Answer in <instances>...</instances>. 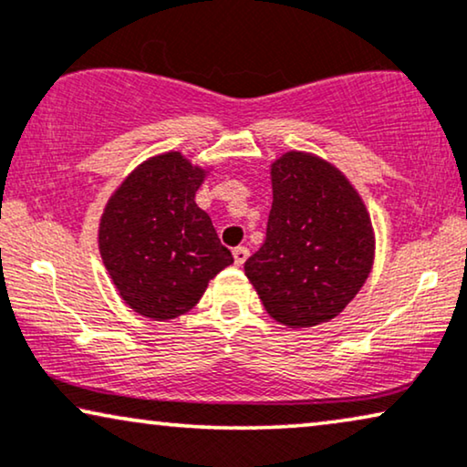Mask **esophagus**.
Instances as JSON below:
<instances>
[{
    "label": "esophagus",
    "mask_w": 467,
    "mask_h": 467,
    "mask_svg": "<svg viewBox=\"0 0 467 467\" xmlns=\"http://www.w3.org/2000/svg\"><path fill=\"white\" fill-rule=\"evenodd\" d=\"M247 256H250V250H247V247H244V245L234 247V250H233V258H234V265H237V266L244 265Z\"/></svg>",
    "instance_id": "1"
}]
</instances>
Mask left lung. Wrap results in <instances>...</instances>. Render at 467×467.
I'll return each mask as SVG.
<instances>
[{"label":"left lung","mask_w":467,"mask_h":467,"mask_svg":"<svg viewBox=\"0 0 467 467\" xmlns=\"http://www.w3.org/2000/svg\"><path fill=\"white\" fill-rule=\"evenodd\" d=\"M266 239L245 275L288 328L333 320L368 282L376 239L363 198L331 161L288 151L271 164Z\"/></svg>","instance_id":"1"}]
</instances>
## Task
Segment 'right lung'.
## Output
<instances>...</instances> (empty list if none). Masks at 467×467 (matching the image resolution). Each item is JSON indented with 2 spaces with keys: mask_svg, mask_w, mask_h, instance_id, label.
<instances>
[{
  "mask_svg": "<svg viewBox=\"0 0 467 467\" xmlns=\"http://www.w3.org/2000/svg\"><path fill=\"white\" fill-rule=\"evenodd\" d=\"M207 172L179 151L153 155L104 207L99 256L126 306L145 318L172 320L190 312L211 279L233 265V254L194 201Z\"/></svg>",
  "mask_w": 467,
  "mask_h": 467,
  "instance_id": "add662e5",
  "label": "right lung"
}]
</instances>
